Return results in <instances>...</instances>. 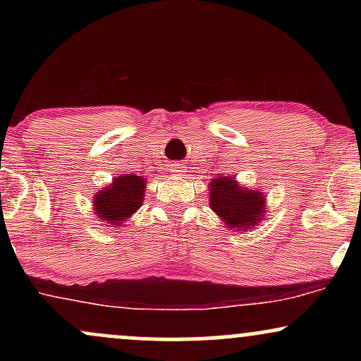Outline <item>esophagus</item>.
Returning a JSON list of instances; mask_svg holds the SVG:
<instances>
[{"label": "esophagus", "instance_id": "34e87169", "mask_svg": "<svg viewBox=\"0 0 361 361\" xmlns=\"http://www.w3.org/2000/svg\"><path fill=\"white\" fill-rule=\"evenodd\" d=\"M171 173H173V175H176V176H183L185 166H183V164H181V163L173 164V166H171Z\"/></svg>", "mask_w": 361, "mask_h": 361}]
</instances>
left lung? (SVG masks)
<instances>
[{
    "mask_svg": "<svg viewBox=\"0 0 361 361\" xmlns=\"http://www.w3.org/2000/svg\"><path fill=\"white\" fill-rule=\"evenodd\" d=\"M210 209L229 229L247 231L264 217L263 192L244 188L234 178L222 176L210 181Z\"/></svg>",
    "mask_w": 361,
    "mask_h": 361,
    "instance_id": "8db88e82",
    "label": "left lung"
}]
</instances>
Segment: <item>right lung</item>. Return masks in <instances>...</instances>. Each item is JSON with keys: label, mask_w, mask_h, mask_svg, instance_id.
Masks as SVG:
<instances>
[{"label": "right lung", "mask_w": 361, "mask_h": 361, "mask_svg": "<svg viewBox=\"0 0 361 361\" xmlns=\"http://www.w3.org/2000/svg\"><path fill=\"white\" fill-rule=\"evenodd\" d=\"M146 180L137 175L115 176L111 185L102 188L94 195V210L98 219L111 229L123 226L126 219L135 214L142 205Z\"/></svg>", "instance_id": "obj_1"}]
</instances>
